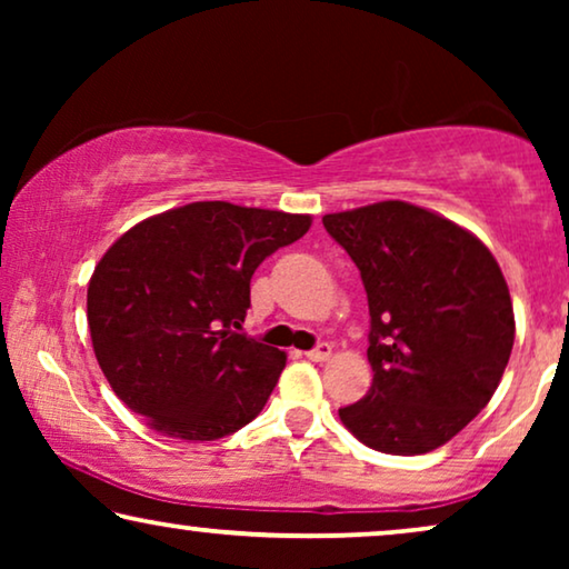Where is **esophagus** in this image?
I'll return each instance as SVG.
<instances>
[{
    "mask_svg": "<svg viewBox=\"0 0 569 569\" xmlns=\"http://www.w3.org/2000/svg\"><path fill=\"white\" fill-rule=\"evenodd\" d=\"M306 357L313 362H326L331 357V345L329 341H321V345H316L310 352H306Z\"/></svg>",
    "mask_w": 569,
    "mask_h": 569,
    "instance_id": "1",
    "label": "esophagus"
}]
</instances>
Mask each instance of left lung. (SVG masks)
<instances>
[{"instance_id": "obj_1", "label": "left lung", "mask_w": 569, "mask_h": 569, "mask_svg": "<svg viewBox=\"0 0 569 569\" xmlns=\"http://www.w3.org/2000/svg\"><path fill=\"white\" fill-rule=\"evenodd\" d=\"M323 228L360 269L370 308L372 386L341 422L380 453L446 446L508 368L516 318L500 263L461 224L407 201L326 214Z\"/></svg>"}]
</instances>
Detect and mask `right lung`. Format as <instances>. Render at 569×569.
<instances>
[{
    "label": "right lung",
    "instance_id": "obj_1",
    "mask_svg": "<svg viewBox=\"0 0 569 569\" xmlns=\"http://www.w3.org/2000/svg\"><path fill=\"white\" fill-rule=\"evenodd\" d=\"M310 214L193 201L147 217L103 253L88 326L113 393L154 432L217 440L259 417L287 355L240 329L259 263Z\"/></svg>",
    "mask_w": 569,
    "mask_h": 569
}]
</instances>
